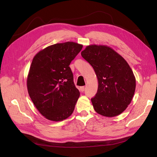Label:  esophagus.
Segmentation results:
<instances>
[{
  "mask_svg": "<svg viewBox=\"0 0 157 157\" xmlns=\"http://www.w3.org/2000/svg\"><path fill=\"white\" fill-rule=\"evenodd\" d=\"M80 92H84V86H81V87H80Z\"/></svg>",
  "mask_w": 157,
  "mask_h": 157,
  "instance_id": "34e87169",
  "label": "esophagus"
}]
</instances>
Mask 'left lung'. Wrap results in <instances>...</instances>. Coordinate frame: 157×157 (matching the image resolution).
<instances>
[{
  "mask_svg": "<svg viewBox=\"0 0 157 157\" xmlns=\"http://www.w3.org/2000/svg\"><path fill=\"white\" fill-rule=\"evenodd\" d=\"M81 56L92 66L98 78V92L91 99L94 110L107 117L119 115L131 103L136 90V78L130 65L105 45L87 46Z\"/></svg>",
  "mask_w": 157,
  "mask_h": 157,
  "instance_id": "left-lung-1",
  "label": "left lung"
}]
</instances>
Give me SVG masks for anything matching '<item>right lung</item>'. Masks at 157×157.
I'll list each match as a JSON object with an SVG mask.
<instances>
[{
    "mask_svg": "<svg viewBox=\"0 0 157 157\" xmlns=\"http://www.w3.org/2000/svg\"><path fill=\"white\" fill-rule=\"evenodd\" d=\"M82 48L74 42L58 43L40 50L33 59L27 79L28 93L37 110L48 120L70 117L80 96L69 67Z\"/></svg>",
    "mask_w": 157,
    "mask_h": 157,
    "instance_id": "add662e5",
    "label": "right lung"
}]
</instances>
